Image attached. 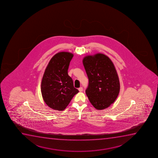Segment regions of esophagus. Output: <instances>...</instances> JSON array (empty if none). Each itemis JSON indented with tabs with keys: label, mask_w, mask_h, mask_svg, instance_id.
Returning a JSON list of instances; mask_svg holds the SVG:
<instances>
[{
	"label": "esophagus",
	"mask_w": 158,
	"mask_h": 158,
	"mask_svg": "<svg viewBox=\"0 0 158 158\" xmlns=\"http://www.w3.org/2000/svg\"><path fill=\"white\" fill-rule=\"evenodd\" d=\"M78 90L80 92H81V91H83V88H82V87H80L78 89Z\"/></svg>",
	"instance_id": "1"
}]
</instances>
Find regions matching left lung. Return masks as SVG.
Returning a JSON list of instances; mask_svg holds the SVG:
<instances>
[{
	"instance_id": "1",
	"label": "left lung",
	"mask_w": 158,
	"mask_h": 158,
	"mask_svg": "<svg viewBox=\"0 0 158 158\" xmlns=\"http://www.w3.org/2000/svg\"><path fill=\"white\" fill-rule=\"evenodd\" d=\"M82 63L89 79L85 93L97 110H103L114 102L118 96L120 83L115 65L102 53L85 56Z\"/></svg>"
}]
</instances>
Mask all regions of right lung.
Masks as SVG:
<instances>
[{
	"instance_id": "add662e5",
	"label": "right lung",
	"mask_w": 158,
	"mask_h": 158,
	"mask_svg": "<svg viewBox=\"0 0 158 158\" xmlns=\"http://www.w3.org/2000/svg\"><path fill=\"white\" fill-rule=\"evenodd\" d=\"M73 56L70 52H58L51 59L45 70L41 82V93L45 104L53 110H65L79 92L68 74Z\"/></svg>"
}]
</instances>
